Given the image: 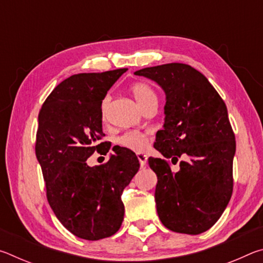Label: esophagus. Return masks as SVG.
<instances>
[{"label": "esophagus", "mask_w": 263, "mask_h": 263, "mask_svg": "<svg viewBox=\"0 0 263 263\" xmlns=\"http://www.w3.org/2000/svg\"><path fill=\"white\" fill-rule=\"evenodd\" d=\"M137 157H138V160H139V162H140V166L142 168L146 167V163H147V155L144 154V153H138Z\"/></svg>", "instance_id": "34e87169"}]
</instances>
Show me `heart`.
<instances>
[{
	"instance_id": "1",
	"label": "heart",
	"mask_w": 263,
	"mask_h": 263,
	"mask_svg": "<svg viewBox=\"0 0 263 263\" xmlns=\"http://www.w3.org/2000/svg\"><path fill=\"white\" fill-rule=\"evenodd\" d=\"M131 91L138 103L141 105L142 109H145L146 106L152 103H158L157 94H155V91L153 90L152 87L148 86L147 83L137 82L135 84H132ZM110 100L111 99L109 95H106L104 99L102 100L101 116L102 118H103V121L106 119V116H108ZM117 142L121 146H123V147L135 151V152H142V151H145L146 147H147L148 138L140 132L130 131V132L124 133V135L119 137L117 139Z\"/></svg>"
}]
</instances>
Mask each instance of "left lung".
<instances>
[{
    "mask_svg": "<svg viewBox=\"0 0 263 263\" xmlns=\"http://www.w3.org/2000/svg\"><path fill=\"white\" fill-rule=\"evenodd\" d=\"M136 75L153 80L166 94L163 128L154 148L165 159L148 158L158 176L155 203L168 230L185 234L208 231L228 206L233 190L235 137L224 101L204 75L189 65L173 62L142 68Z\"/></svg>",
    "mask_w": 263,
    "mask_h": 263,
    "instance_id": "obj_1",
    "label": "left lung"
}]
</instances>
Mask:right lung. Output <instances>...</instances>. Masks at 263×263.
<instances>
[{
    "instance_id": "right-lung-1",
    "label": "right lung",
    "mask_w": 263,
    "mask_h": 263,
    "mask_svg": "<svg viewBox=\"0 0 263 263\" xmlns=\"http://www.w3.org/2000/svg\"><path fill=\"white\" fill-rule=\"evenodd\" d=\"M126 70L72 75L53 89L39 111L35 157L47 201L61 224L81 239L117 232L124 219L123 190L140 167L136 153L125 147H114L104 164H87L96 151L109 152L111 145L101 142V103Z\"/></svg>"
}]
</instances>
